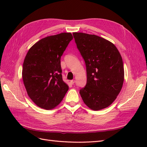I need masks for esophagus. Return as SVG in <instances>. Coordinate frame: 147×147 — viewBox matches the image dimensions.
Listing matches in <instances>:
<instances>
[{"label":"esophagus","instance_id":"obj_1","mask_svg":"<svg viewBox=\"0 0 147 147\" xmlns=\"http://www.w3.org/2000/svg\"><path fill=\"white\" fill-rule=\"evenodd\" d=\"M70 83H71V84H72V85H73V84L75 83V80H71L70 81Z\"/></svg>","mask_w":147,"mask_h":147}]
</instances>
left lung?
I'll use <instances>...</instances> for the list:
<instances>
[{
    "label": "left lung",
    "instance_id": "1",
    "mask_svg": "<svg viewBox=\"0 0 147 147\" xmlns=\"http://www.w3.org/2000/svg\"><path fill=\"white\" fill-rule=\"evenodd\" d=\"M77 48L85 60L86 86L80 90L84 103L93 111L109 107L123 87V59L113 43L100 36L73 33Z\"/></svg>",
    "mask_w": 147,
    "mask_h": 147
}]
</instances>
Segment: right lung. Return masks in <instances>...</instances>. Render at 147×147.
I'll use <instances>...</instances> for the list:
<instances>
[{"label":"right lung","instance_id":"obj_1","mask_svg":"<svg viewBox=\"0 0 147 147\" xmlns=\"http://www.w3.org/2000/svg\"><path fill=\"white\" fill-rule=\"evenodd\" d=\"M73 37L71 33L47 36L31 47L22 76L28 95L39 107L50 110L60 104L69 89L62 77L61 57Z\"/></svg>","mask_w":147,"mask_h":147}]
</instances>
